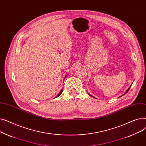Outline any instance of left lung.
Returning <instances> with one entry per match:
<instances>
[{
	"instance_id": "obj_1",
	"label": "left lung",
	"mask_w": 146,
	"mask_h": 146,
	"mask_svg": "<svg viewBox=\"0 0 146 146\" xmlns=\"http://www.w3.org/2000/svg\"><path fill=\"white\" fill-rule=\"evenodd\" d=\"M131 87V86H130V87H129V88H128L127 89V91L125 92V93H124V94H126V93H127V92H128L129 91V88H130V87ZM89 94V95H90V96H92V97H93V96H92L91 94ZM124 94H123V95H124ZM122 96H123V95H122Z\"/></svg>"
}]
</instances>
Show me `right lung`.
Wrapping results in <instances>:
<instances>
[{
	"label": "right lung",
	"instance_id": "obj_1",
	"mask_svg": "<svg viewBox=\"0 0 146 146\" xmlns=\"http://www.w3.org/2000/svg\"><path fill=\"white\" fill-rule=\"evenodd\" d=\"M66 76H67V75H66ZM62 92H63V89H62V90H60V92H59V94H58L57 95V96H56V98H58V97H59V96H60V94H62Z\"/></svg>",
	"mask_w": 146,
	"mask_h": 146
}]
</instances>
